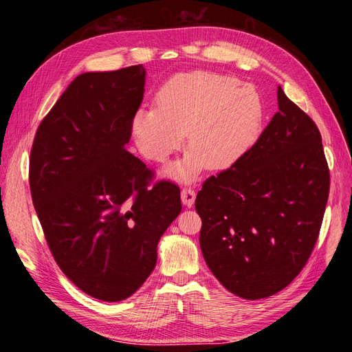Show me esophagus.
I'll return each instance as SVG.
<instances>
[{
	"instance_id": "esophagus-1",
	"label": "esophagus",
	"mask_w": 352,
	"mask_h": 352,
	"mask_svg": "<svg viewBox=\"0 0 352 352\" xmlns=\"http://www.w3.org/2000/svg\"><path fill=\"white\" fill-rule=\"evenodd\" d=\"M195 192L190 188H184L182 192H180V198H182V204L185 207H192L195 202Z\"/></svg>"
}]
</instances>
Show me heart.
I'll list each match as a JSON object with an SVG mask.
<instances>
[{
	"label": "heart",
	"instance_id": "b5f03b06",
	"mask_svg": "<svg viewBox=\"0 0 352 352\" xmlns=\"http://www.w3.org/2000/svg\"><path fill=\"white\" fill-rule=\"evenodd\" d=\"M263 101L250 85L212 72H190L168 79L155 95V107L138 109L131 132L141 153L163 163L184 142L189 150L164 170L179 182L194 180L206 166H232L257 140Z\"/></svg>",
	"mask_w": 352,
	"mask_h": 352
}]
</instances>
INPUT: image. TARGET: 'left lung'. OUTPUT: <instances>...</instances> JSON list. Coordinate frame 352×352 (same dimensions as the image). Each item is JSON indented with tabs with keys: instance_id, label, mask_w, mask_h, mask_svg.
I'll list each match as a JSON object with an SVG mask.
<instances>
[{
	"instance_id": "1",
	"label": "left lung",
	"mask_w": 352,
	"mask_h": 352,
	"mask_svg": "<svg viewBox=\"0 0 352 352\" xmlns=\"http://www.w3.org/2000/svg\"><path fill=\"white\" fill-rule=\"evenodd\" d=\"M279 111L258 141L195 199L199 245L232 294L260 300L282 291L314 248L329 197V167L316 123L278 87Z\"/></svg>"
}]
</instances>
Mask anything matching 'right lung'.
<instances>
[{"label": "right lung", "instance_id": "add662e5", "mask_svg": "<svg viewBox=\"0 0 352 352\" xmlns=\"http://www.w3.org/2000/svg\"><path fill=\"white\" fill-rule=\"evenodd\" d=\"M146 70L87 72L41 122L30 151L34 207L57 264L80 291L117 302L155 267L157 245L182 211L180 189L126 150Z\"/></svg>", "mask_w": 352, "mask_h": 352}]
</instances>
